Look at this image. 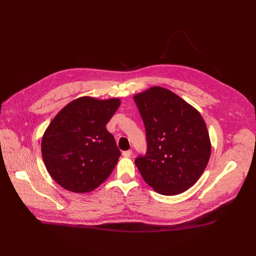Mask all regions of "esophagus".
Returning a JSON list of instances; mask_svg holds the SVG:
<instances>
[{"label":"esophagus","mask_w":256,"mask_h":256,"mask_svg":"<svg viewBox=\"0 0 256 256\" xmlns=\"http://www.w3.org/2000/svg\"><path fill=\"white\" fill-rule=\"evenodd\" d=\"M122 156L124 158H130L132 156V150H126V152H122Z\"/></svg>","instance_id":"34e87169"}]
</instances>
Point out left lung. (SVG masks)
Instances as JSON below:
<instances>
[{
	"label": "left lung",
	"mask_w": 256,
	"mask_h": 256,
	"mask_svg": "<svg viewBox=\"0 0 256 256\" xmlns=\"http://www.w3.org/2000/svg\"><path fill=\"white\" fill-rule=\"evenodd\" d=\"M134 100L146 130V154L135 160L143 180L162 195L186 191L199 180L210 156L202 116L163 87L138 93Z\"/></svg>",
	"instance_id": "1"
}]
</instances>
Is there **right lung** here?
I'll return each instance as SVG.
<instances>
[{
	"label": "right lung",
	"instance_id": "add662e5",
	"mask_svg": "<svg viewBox=\"0 0 256 256\" xmlns=\"http://www.w3.org/2000/svg\"><path fill=\"white\" fill-rule=\"evenodd\" d=\"M119 106V98H78L48 124L42 158L52 178L67 191L91 192L110 176L121 154L106 126Z\"/></svg>",
	"mask_w": 256,
	"mask_h": 256
}]
</instances>
